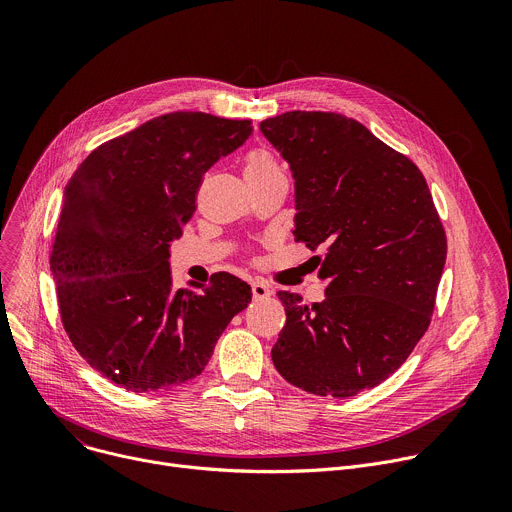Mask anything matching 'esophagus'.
Instances as JSON below:
<instances>
[{
  "label": "esophagus",
  "instance_id": "34e87169",
  "mask_svg": "<svg viewBox=\"0 0 512 512\" xmlns=\"http://www.w3.org/2000/svg\"><path fill=\"white\" fill-rule=\"evenodd\" d=\"M252 297L258 301V299H268L270 297V289L266 285H262V282H254L252 285Z\"/></svg>",
  "mask_w": 512,
  "mask_h": 512
}]
</instances>
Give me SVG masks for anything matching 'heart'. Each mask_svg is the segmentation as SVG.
<instances>
[{"mask_svg": "<svg viewBox=\"0 0 512 512\" xmlns=\"http://www.w3.org/2000/svg\"><path fill=\"white\" fill-rule=\"evenodd\" d=\"M244 173H246L248 181H260V179H268L272 175H278V173H282V170L268 152L252 150L246 156Z\"/></svg>", "mask_w": 512, "mask_h": 512, "instance_id": "b5f03b06", "label": "heart"}]
</instances>
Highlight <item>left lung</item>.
Masks as SVG:
<instances>
[{
	"label": "left lung",
	"mask_w": 512,
	"mask_h": 512,
	"mask_svg": "<svg viewBox=\"0 0 512 512\" xmlns=\"http://www.w3.org/2000/svg\"><path fill=\"white\" fill-rule=\"evenodd\" d=\"M295 179V238L323 246L321 303L278 291V374L348 399L386 380L429 327L447 242L421 170L360 122L287 111L260 124Z\"/></svg>",
	"instance_id": "left-lung-1"
}]
</instances>
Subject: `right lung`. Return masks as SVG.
Segmentation results:
<instances>
[{
    "instance_id": "right-lung-1",
    "label": "right lung",
    "mask_w": 512,
    "mask_h": 512,
    "mask_svg": "<svg viewBox=\"0 0 512 512\" xmlns=\"http://www.w3.org/2000/svg\"><path fill=\"white\" fill-rule=\"evenodd\" d=\"M250 136V120L164 113L95 148L67 183L50 254L63 325L118 386L142 394L197 378L252 301L234 274L177 291L168 268L203 175Z\"/></svg>"
}]
</instances>
